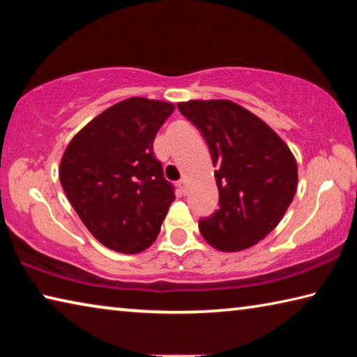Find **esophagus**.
Listing matches in <instances>:
<instances>
[{
    "instance_id": "obj_1",
    "label": "esophagus",
    "mask_w": 357,
    "mask_h": 357,
    "mask_svg": "<svg viewBox=\"0 0 357 357\" xmlns=\"http://www.w3.org/2000/svg\"><path fill=\"white\" fill-rule=\"evenodd\" d=\"M178 187H179V192H181V193H185L187 187H185V179H184V178L178 181Z\"/></svg>"
}]
</instances>
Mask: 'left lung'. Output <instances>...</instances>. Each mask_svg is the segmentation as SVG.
<instances>
[{
    "mask_svg": "<svg viewBox=\"0 0 357 357\" xmlns=\"http://www.w3.org/2000/svg\"><path fill=\"white\" fill-rule=\"evenodd\" d=\"M178 108L202 132L217 167L220 208L198 223L202 236L220 252L249 249L279 225L293 202V153L263 119L231 100H189Z\"/></svg>",
    "mask_w": 357,
    "mask_h": 357,
    "instance_id": "1",
    "label": "left lung"
}]
</instances>
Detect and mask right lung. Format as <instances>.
Segmentation results:
<instances>
[{
    "mask_svg": "<svg viewBox=\"0 0 357 357\" xmlns=\"http://www.w3.org/2000/svg\"><path fill=\"white\" fill-rule=\"evenodd\" d=\"M173 110L172 102L121 100L77 132L61 157L66 197L89 233L114 252L146 250L174 200L153 153Z\"/></svg>",
    "mask_w": 357,
    "mask_h": 357,
    "instance_id": "obj_1",
    "label": "right lung"
}]
</instances>
